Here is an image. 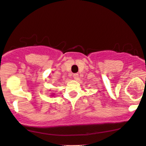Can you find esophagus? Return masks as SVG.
I'll return each mask as SVG.
<instances>
[{"label": "esophagus", "mask_w": 146, "mask_h": 146, "mask_svg": "<svg viewBox=\"0 0 146 146\" xmlns=\"http://www.w3.org/2000/svg\"><path fill=\"white\" fill-rule=\"evenodd\" d=\"M73 78H74L75 80H77V79L79 78V75L77 74V73H75V74H73Z\"/></svg>", "instance_id": "obj_1"}]
</instances>
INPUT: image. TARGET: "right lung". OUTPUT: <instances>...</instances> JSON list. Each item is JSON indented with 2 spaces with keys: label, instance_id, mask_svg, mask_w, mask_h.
Segmentation results:
<instances>
[{
  "label": "right lung",
  "instance_id": "add662e5",
  "mask_svg": "<svg viewBox=\"0 0 146 146\" xmlns=\"http://www.w3.org/2000/svg\"><path fill=\"white\" fill-rule=\"evenodd\" d=\"M53 94H51L50 96H54V95H53Z\"/></svg>",
  "mask_w": 146,
  "mask_h": 146
}]
</instances>
